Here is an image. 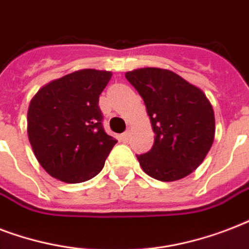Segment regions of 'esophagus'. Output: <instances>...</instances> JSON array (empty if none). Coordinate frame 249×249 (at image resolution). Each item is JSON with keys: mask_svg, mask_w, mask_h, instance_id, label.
<instances>
[{"mask_svg": "<svg viewBox=\"0 0 249 249\" xmlns=\"http://www.w3.org/2000/svg\"><path fill=\"white\" fill-rule=\"evenodd\" d=\"M128 140H129V133L128 132L123 133V134L120 136L121 142H128Z\"/></svg>", "mask_w": 249, "mask_h": 249, "instance_id": "esophagus-1", "label": "esophagus"}]
</instances>
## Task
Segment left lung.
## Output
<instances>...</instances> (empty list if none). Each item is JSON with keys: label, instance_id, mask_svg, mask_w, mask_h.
I'll list each match as a JSON object with an SVG mask.
<instances>
[{"label": "left lung", "instance_id": "8db88e82", "mask_svg": "<svg viewBox=\"0 0 249 249\" xmlns=\"http://www.w3.org/2000/svg\"><path fill=\"white\" fill-rule=\"evenodd\" d=\"M125 77L144 101L155 133L151 150L137 155L144 173L164 182L189 176L214 140V113L205 94L168 70L141 68Z\"/></svg>", "mask_w": 249, "mask_h": 249}]
</instances>
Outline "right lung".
Listing matches in <instances>:
<instances>
[{
  "mask_svg": "<svg viewBox=\"0 0 249 249\" xmlns=\"http://www.w3.org/2000/svg\"><path fill=\"white\" fill-rule=\"evenodd\" d=\"M112 73L83 70L54 80L33 97L28 138L38 163L54 178L80 183L95 177L117 143L103 128L99 95Z\"/></svg>",
  "mask_w": 249,
  "mask_h": 249,
  "instance_id": "obj_1",
  "label": "right lung"
}]
</instances>
